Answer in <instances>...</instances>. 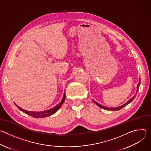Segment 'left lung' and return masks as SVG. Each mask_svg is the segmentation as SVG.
I'll return each instance as SVG.
<instances>
[{
  "instance_id": "obj_1",
  "label": "left lung",
  "mask_w": 151,
  "mask_h": 151,
  "mask_svg": "<svg viewBox=\"0 0 151 151\" xmlns=\"http://www.w3.org/2000/svg\"><path fill=\"white\" fill-rule=\"evenodd\" d=\"M140 84V79H139V83H138V85H137V90H136V94H134V96H133L130 100H129L127 101L126 103H125L124 104H123L122 105H121V106H120L116 107H106V106H102V105L100 104L99 103H98L97 102H96V101H94V100H93L94 101V102L98 106H99L100 107H101V108H102V109H103L108 110V111H119V110L121 109L122 108H123V107H125L126 105L128 104L129 103H130L134 99V98H135L136 96L137 93V91H138V90H139V88Z\"/></svg>"
}]
</instances>
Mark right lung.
<instances>
[{
  "instance_id": "add662e5",
  "label": "right lung",
  "mask_w": 151,
  "mask_h": 151,
  "mask_svg": "<svg viewBox=\"0 0 151 151\" xmlns=\"http://www.w3.org/2000/svg\"><path fill=\"white\" fill-rule=\"evenodd\" d=\"M65 98H66V94H65V92H64V94H63V99H62L61 102H60L57 105H56L55 106H54V107H52V108H51V109H50L46 110V111H41V112L28 111L24 110V109L21 108V107H19L15 103H14V104L21 111H22L23 112L33 117V118H44V117L51 116V115H53L54 114H55L61 107L62 104L64 103V100H65Z\"/></svg>"
}]
</instances>
